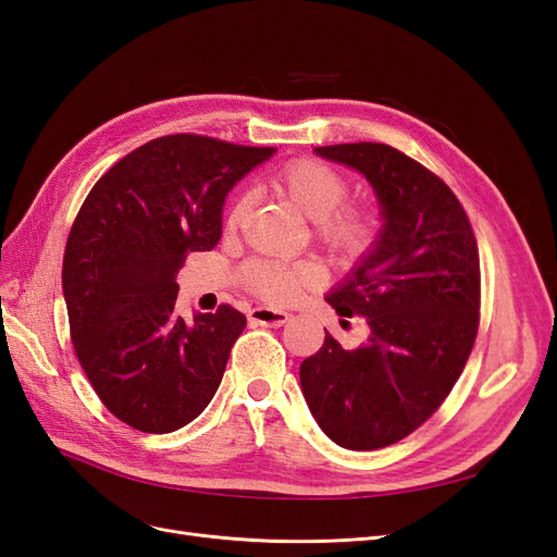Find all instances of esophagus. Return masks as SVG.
<instances>
[{"label":"esophagus","instance_id":"esophagus-1","mask_svg":"<svg viewBox=\"0 0 557 557\" xmlns=\"http://www.w3.org/2000/svg\"><path fill=\"white\" fill-rule=\"evenodd\" d=\"M248 318H250V323H256V325H264V327H281V325L288 323V320H290V313L276 311V309H267V307H258V309H252V311L248 313Z\"/></svg>","mask_w":557,"mask_h":557}]
</instances>
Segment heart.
Masks as SVG:
<instances>
[{"mask_svg":"<svg viewBox=\"0 0 557 557\" xmlns=\"http://www.w3.org/2000/svg\"><path fill=\"white\" fill-rule=\"evenodd\" d=\"M274 188L315 221V237L336 258L356 260L369 250L376 234V218L364 207H342L350 193L348 178L323 160L299 158L274 176ZM248 197L234 199L227 211V230H237L244 221ZM244 281L272 305H288L301 290L323 281V272L313 262L285 264L274 260H252L244 267Z\"/></svg>","mask_w":557,"mask_h":557,"instance_id":"b5f03b06","label":"heart"}]
</instances>
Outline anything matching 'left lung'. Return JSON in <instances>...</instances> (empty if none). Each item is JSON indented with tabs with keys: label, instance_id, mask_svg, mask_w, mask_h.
Instances as JSON below:
<instances>
[{
	"label": "left lung",
	"instance_id": "8db88e82",
	"mask_svg": "<svg viewBox=\"0 0 557 557\" xmlns=\"http://www.w3.org/2000/svg\"><path fill=\"white\" fill-rule=\"evenodd\" d=\"M372 183L383 227L342 285L327 295L339 315H362L369 342L325 344L299 367L301 393L334 444L376 450L418 430L442 407L476 342L479 246L448 185L385 144L315 148Z\"/></svg>",
	"mask_w": 557,
	"mask_h": 557
}]
</instances>
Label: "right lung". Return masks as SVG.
<instances>
[{
    "mask_svg": "<svg viewBox=\"0 0 557 557\" xmlns=\"http://www.w3.org/2000/svg\"><path fill=\"white\" fill-rule=\"evenodd\" d=\"M274 148L170 134L99 178L72 225L62 290L76 358L104 407L129 428L188 425L221 385L246 315L230 305L176 311L178 269L223 232L232 185Z\"/></svg>",
    "mask_w": 557,
    "mask_h": 557,
    "instance_id": "right-lung-1",
    "label": "right lung"
}]
</instances>
